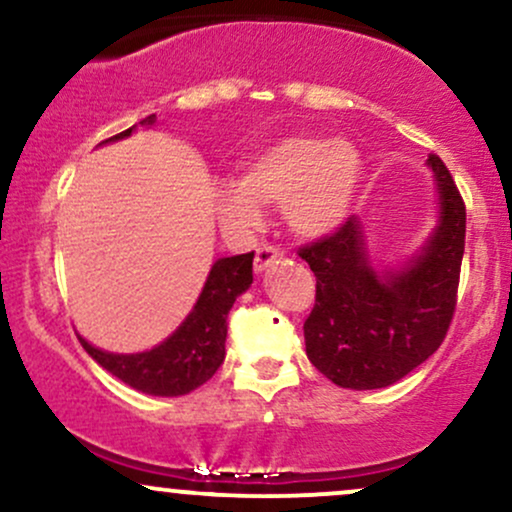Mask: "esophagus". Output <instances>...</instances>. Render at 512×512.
<instances>
[{
    "label": "esophagus",
    "mask_w": 512,
    "mask_h": 512,
    "mask_svg": "<svg viewBox=\"0 0 512 512\" xmlns=\"http://www.w3.org/2000/svg\"><path fill=\"white\" fill-rule=\"evenodd\" d=\"M281 260V252L274 248V245H262V248H257L255 252V272L262 274L264 269L272 267L274 262Z\"/></svg>",
    "instance_id": "34e87169"
}]
</instances>
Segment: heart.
<instances>
[{"mask_svg": "<svg viewBox=\"0 0 512 512\" xmlns=\"http://www.w3.org/2000/svg\"><path fill=\"white\" fill-rule=\"evenodd\" d=\"M363 185L354 144L317 134H289L252 154L236 182L216 190V214L233 231L262 226V207H281L293 233L325 238L344 226Z\"/></svg>", "mask_w": 512, "mask_h": 512, "instance_id": "b5f03b06", "label": "heart"}]
</instances>
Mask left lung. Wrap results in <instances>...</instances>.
Returning <instances> with one entry per match:
<instances>
[{
    "instance_id": "left-lung-1",
    "label": "left lung",
    "mask_w": 512,
    "mask_h": 512,
    "mask_svg": "<svg viewBox=\"0 0 512 512\" xmlns=\"http://www.w3.org/2000/svg\"><path fill=\"white\" fill-rule=\"evenodd\" d=\"M436 226L414 255L380 267L358 216L298 255L313 269L315 308L303 325L305 354L334 385L380 390L419 368L448 332L464 255L467 214L450 170L428 156Z\"/></svg>"
}]
</instances>
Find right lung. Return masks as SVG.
<instances>
[{"mask_svg": "<svg viewBox=\"0 0 512 512\" xmlns=\"http://www.w3.org/2000/svg\"><path fill=\"white\" fill-rule=\"evenodd\" d=\"M139 125L154 127L156 115L144 117ZM134 132H137V125L105 139L101 146L132 137ZM252 257L255 252H245V255L219 257L211 264L197 303L180 322L178 330L168 334L154 349L137 351V354H113V351L98 349L84 337H79L81 346L98 366L144 395H190L199 385L207 383L223 363L228 332L226 317L240 293L250 289Z\"/></svg>", "mask_w": 512, "mask_h": 512, "instance_id": "obj_1", "label": "right lung"}]
</instances>
